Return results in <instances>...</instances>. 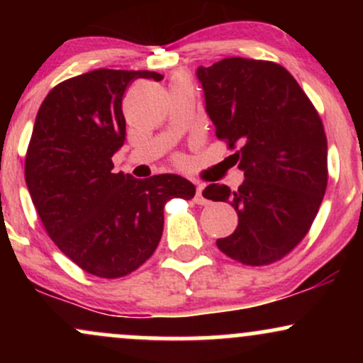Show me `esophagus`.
Segmentation results:
<instances>
[{"instance_id":"obj_1","label":"esophagus","mask_w":363,"mask_h":363,"mask_svg":"<svg viewBox=\"0 0 363 363\" xmlns=\"http://www.w3.org/2000/svg\"><path fill=\"white\" fill-rule=\"evenodd\" d=\"M203 189H205V186H203V184L196 186V196H194L196 205H206V203H208L205 196H203Z\"/></svg>"}]
</instances>
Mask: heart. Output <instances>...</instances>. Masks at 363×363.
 I'll return each mask as SVG.
<instances>
[{"instance_id": "heart-1", "label": "heart", "mask_w": 363, "mask_h": 363, "mask_svg": "<svg viewBox=\"0 0 363 363\" xmlns=\"http://www.w3.org/2000/svg\"><path fill=\"white\" fill-rule=\"evenodd\" d=\"M177 82H182V83H187V82H186V78H184V77H179V78H176V83H177Z\"/></svg>"}]
</instances>
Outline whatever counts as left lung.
Masks as SVG:
<instances>
[{"instance_id": "obj_1", "label": "left lung", "mask_w": 363, "mask_h": 363, "mask_svg": "<svg viewBox=\"0 0 363 363\" xmlns=\"http://www.w3.org/2000/svg\"><path fill=\"white\" fill-rule=\"evenodd\" d=\"M206 112L216 138L237 152L244 170L237 191L210 184L206 199L228 201L239 225L216 240L247 266L280 261L309 232L328 186V140L306 91L273 61L227 57L199 66Z\"/></svg>"}]
</instances>
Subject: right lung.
<instances>
[{
  "instance_id": "right-lung-1",
  "label": "right lung",
  "mask_w": 363,
  "mask_h": 363,
  "mask_svg": "<svg viewBox=\"0 0 363 363\" xmlns=\"http://www.w3.org/2000/svg\"><path fill=\"white\" fill-rule=\"evenodd\" d=\"M155 72L94 69L61 82L37 112L25 157V182L45 232L83 272L121 278L155 252L169 199L196 187L176 174L135 179L114 174L126 140L123 95Z\"/></svg>"
}]
</instances>
